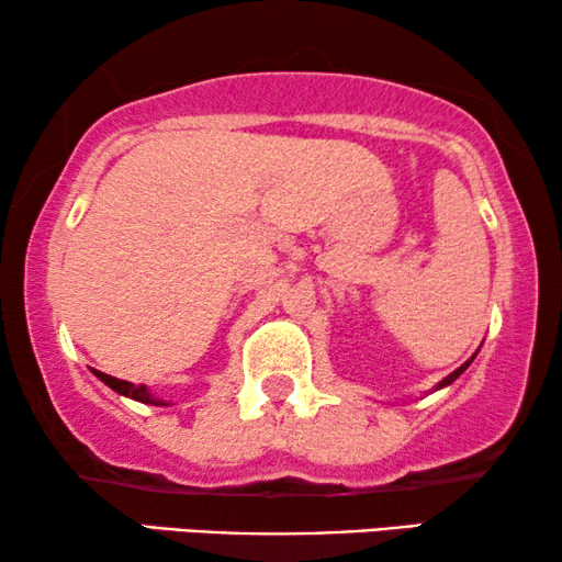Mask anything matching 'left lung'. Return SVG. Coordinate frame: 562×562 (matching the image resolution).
Wrapping results in <instances>:
<instances>
[{
  "label": "left lung",
  "instance_id": "left-lung-1",
  "mask_svg": "<svg viewBox=\"0 0 562 562\" xmlns=\"http://www.w3.org/2000/svg\"><path fill=\"white\" fill-rule=\"evenodd\" d=\"M473 358H475V356H473ZM473 358H471V360H465V363H463V366H460V368H456V371H452L450 375H445V379H442V381H440V383H437V386H435V391H437V389H445V386H450V383H452V381H456V379H458V375H460V373H463V371H465V368L473 363Z\"/></svg>",
  "mask_w": 562,
  "mask_h": 562
}]
</instances>
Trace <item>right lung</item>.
Here are the masks:
<instances>
[{
  "label": "right lung",
  "instance_id": "1",
  "mask_svg": "<svg viewBox=\"0 0 562 562\" xmlns=\"http://www.w3.org/2000/svg\"><path fill=\"white\" fill-rule=\"evenodd\" d=\"M94 375H97L99 381H104L112 391H117V394H122V396L135 398V402H140V404L168 406V402H164V398H158V396H153L145 386H135V383H130V381H120V379H114V375H106L102 371H94Z\"/></svg>",
  "mask_w": 562,
  "mask_h": 562
}]
</instances>
